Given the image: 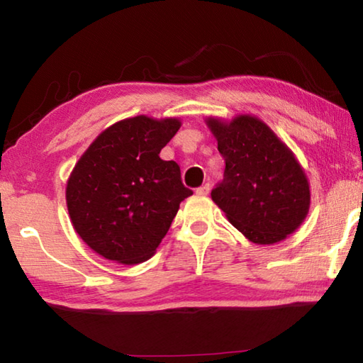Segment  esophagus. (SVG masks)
Returning a JSON list of instances; mask_svg holds the SVG:
<instances>
[{
	"label": "esophagus",
	"mask_w": 363,
	"mask_h": 363,
	"mask_svg": "<svg viewBox=\"0 0 363 363\" xmlns=\"http://www.w3.org/2000/svg\"><path fill=\"white\" fill-rule=\"evenodd\" d=\"M210 190H211V186L210 184H205V186H201V187H199L196 189V195H200V196H205V195H208L210 194Z\"/></svg>",
	"instance_id": "obj_1"
}]
</instances>
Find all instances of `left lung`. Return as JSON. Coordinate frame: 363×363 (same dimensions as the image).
<instances>
[{
  "label": "left lung",
  "instance_id": "obj_1",
  "mask_svg": "<svg viewBox=\"0 0 363 363\" xmlns=\"http://www.w3.org/2000/svg\"><path fill=\"white\" fill-rule=\"evenodd\" d=\"M225 160L224 181L211 199L229 223L256 245H274L304 223L311 186L296 155L255 115L206 116Z\"/></svg>",
  "mask_w": 363,
  "mask_h": 363
}]
</instances>
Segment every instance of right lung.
Listing matches in <instances>:
<instances>
[{
  "label": "right lung",
  "mask_w": 363,
  "mask_h": 363,
  "mask_svg": "<svg viewBox=\"0 0 363 363\" xmlns=\"http://www.w3.org/2000/svg\"><path fill=\"white\" fill-rule=\"evenodd\" d=\"M181 125L176 116L120 120L75 163L67 210L73 229L97 255L128 266L155 255L181 201L192 195L177 163L160 158Z\"/></svg>",
  "instance_id": "add662e5"
}]
</instances>
